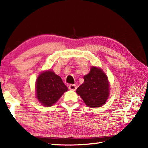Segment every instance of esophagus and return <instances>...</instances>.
<instances>
[{
    "label": "esophagus",
    "instance_id": "obj_1",
    "mask_svg": "<svg viewBox=\"0 0 148 148\" xmlns=\"http://www.w3.org/2000/svg\"><path fill=\"white\" fill-rule=\"evenodd\" d=\"M69 89L71 90H73L75 91L77 89V86L75 84H71V85L69 86Z\"/></svg>",
    "mask_w": 148,
    "mask_h": 148
}]
</instances>
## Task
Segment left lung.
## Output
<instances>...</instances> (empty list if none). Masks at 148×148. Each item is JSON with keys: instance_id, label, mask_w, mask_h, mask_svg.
<instances>
[{"instance_id": "obj_1", "label": "left lung", "mask_w": 148, "mask_h": 148, "mask_svg": "<svg viewBox=\"0 0 148 148\" xmlns=\"http://www.w3.org/2000/svg\"><path fill=\"white\" fill-rule=\"evenodd\" d=\"M84 80L76 93L85 104L92 108L105 104L109 96V83L102 69L92 67L89 73L84 76Z\"/></svg>"}]
</instances>
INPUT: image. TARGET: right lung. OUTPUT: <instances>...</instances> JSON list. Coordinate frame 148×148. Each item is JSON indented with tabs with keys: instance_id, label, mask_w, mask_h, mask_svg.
I'll list each match as a JSON object with an SVG mask.
<instances>
[{
	"instance_id": "add662e5",
	"label": "right lung",
	"mask_w": 148,
	"mask_h": 148,
	"mask_svg": "<svg viewBox=\"0 0 148 148\" xmlns=\"http://www.w3.org/2000/svg\"><path fill=\"white\" fill-rule=\"evenodd\" d=\"M36 97L44 106H51L68 90L62 78L51 71L42 72L36 83Z\"/></svg>"
}]
</instances>
